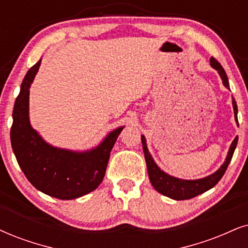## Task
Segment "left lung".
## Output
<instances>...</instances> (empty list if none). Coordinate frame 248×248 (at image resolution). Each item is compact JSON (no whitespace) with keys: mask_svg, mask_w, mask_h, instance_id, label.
Masks as SVG:
<instances>
[{"mask_svg":"<svg viewBox=\"0 0 248 248\" xmlns=\"http://www.w3.org/2000/svg\"><path fill=\"white\" fill-rule=\"evenodd\" d=\"M211 65L212 67H214L216 71L220 74L222 82L225 87L229 89V82H228V77L225 74V71L222 67V65L218 62L214 57L211 58ZM232 105H233V111H234V118H236V121L238 122L237 118V103L232 98ZM142 143H143V150H144V155H145V161L147 166V171H149V177L150 181H151L152 186H155V189L164 194V196H167L169 198L175 199V200H186V199H191L197 197L198 194H202L206 191L212 189L213 186H215L216 184L218 183V181L221 180L222 176H223L225 170H227L229 164H230L231 159H232L234 149H236L237 143H238V137L233 140L232 144H231L230 150H229L228 156L225 159L224 164L221 166V168L218 169L217 171H215L214 174H212L211 176H207L205 178H202V180H196V181H186V180H180V178H175L173 176H169L168 174L164 173V171L160 170V168L158 167L153 161L151 155H150L149 150H147L146 144H145V139L142 136Z\"/></svg>","mask_w":248,"mask_h":248,"instance_id":"1","label":"left lung"}]
</instances>
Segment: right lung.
<instances>
[{
  "instance_id": "obj_1",
  "label": "right lung",
  "mask_w": 248,
  "mask_h": 248,
  "mask_svg": "<svg viewBox=\"0 0 248 248\" xmlns=\"http://www.w3.org/2000/svg\"><path fill=\"white\" fill-rule=\"evenodd\" d=\"M41 61L28 70L14 108L11 145L27 180L48 196L62 200L79 198L102 183L109 152L124 128L112 131L92 151L77 153L50 146L31 127L28 119L30 87Z\"/></svg>"
}]
</instances>
